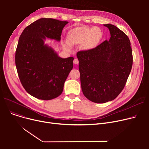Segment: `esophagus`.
Instances as JSON below:
<instances>
[{
  "label": "esophagus",
  "mask_w": 149,
  "mask_h": 149,
  "mask_svg": "<svg viewBox=\"0 0 149 149\" xmlns=\"http://www.w3.org/2000/svg\"><path fill=\"white\" fill-rule=\"evenodd\" d=\"M79 60H78V59L75 58V59L74 60V64L78 65V64H79Z\"/></svg>",
  "instance_id": "obj_1"
}]
</instances>
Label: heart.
Listing matches in <instances>:
<instances>
[{"label": "heart", "instance_id": "1", "mask_svg": "<svg viewBox=\"0 0 149 149\" xmlns=\"http://www.w3.org/2000/svg\"><path fill=\"white\" fill-rule=\"evenodd\" d=\"M103 32L98 27H78L70 29L68 34L65 46L70 48V45H81L84 50L95 48L103 38Z\"/></svg>", "mask_w": 149, "mask_h": 149}]
</instances>
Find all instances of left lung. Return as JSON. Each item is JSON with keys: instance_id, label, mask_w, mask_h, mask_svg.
<instances>
[{"instance_id": "1", "label": "left lung", "mask_w": 149, "mask_h": 149, "mask_svg": "<svg viewBox=\"0 0 149 149\" xmlns=\"http://www.w3.org/2000/svg\"><path fill=\"white\" fill-rule=\"evenodd\" d=\"M111 33L95 48L77 53L81 89L93 103H104L116 98L130 73L133 56L127 36L116 26L104 25Z\"/></svg>"}]
</instances>
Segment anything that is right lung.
<instances>
[{
    "label": "right lung",
    "instance_id": "add662e5",
    "mask_svg": "<svg viewBox=\"0 0 149 149\" xmlns=\"http://www.w3.org/2000/svg\"><path fill=\"white\" fill-rule=\"evenodd\" d=\"M68 22L42 18L26 27L21 34L15 61L20 81L26 91L38 99L57 98L73 68L72 57L62 58L44 44L46 38L60 41Z\"/></svg>",
    "mask_w": 149,
    "mask_h": 149
}]
</instances>
